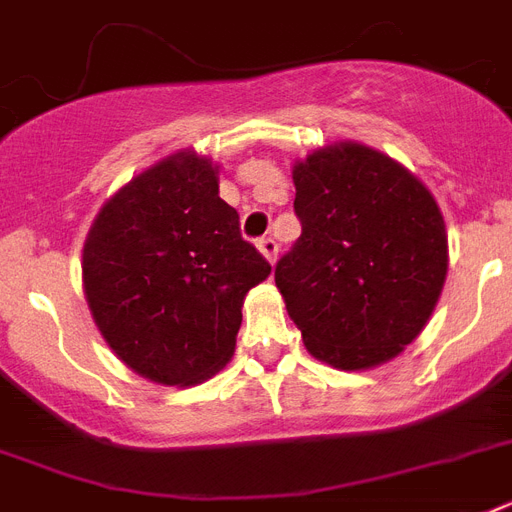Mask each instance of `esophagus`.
I'll return each mask as SVG.
<instances>
[{
    "label": "esophagus",
    "instance_id": "1",
    "mask_svg": "<svg viewBox=\"0 0 512 512\" xmlns=\"http://www.w3.org/2000/svg\"><path fill=\"white\" fill-rule=\"evenodd\" d=\"M257 249H260V252H263L265 260H268L270 265L276 263V255H278V244H276V239H270V236H263V239H260V242H257Z\"/></svg>",
    "mask_w": 512,
    "mask_h": 512
}]
</instances>
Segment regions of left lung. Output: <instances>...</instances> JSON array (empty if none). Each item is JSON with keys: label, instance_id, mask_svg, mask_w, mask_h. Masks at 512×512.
Listing matches in <instances>:
<instances>
[{"label": "left lung", "instance_id": "1", "mask_svg": "<svg viewBox=\"0 0 512 512\" xmlns=\"http://www.w3.org/2000/svg\"><path fill=\"white\" fill-rule=\"evenodd\" d=\"M302 234L276 265V286L307 352L342 371L400 355L447 276L436 199L376 149L342 141L294 165Z\"/></svg>", "mask_w": 512, "mask_h": 512}]
</instances>
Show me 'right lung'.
Returning <instances> with one entry per match:
<instances>
[{"instance_id": "obj_1", "label": "right lung", "mask_w": 512, "mask_h": 512, "mask_svg": "<svg viewBox=\"0 0 512 512\" xmlns=\"http://www.w3.org/2000/svg\"><path fill=\"white\" fill-rule=\"evenodd\" d=\"M81 268L112 352L168 386L199 384L231 360L244 297L270 273L218 197L213 162L194 152L165 157L107 199Z\"/></svg>"}]
</instances>
